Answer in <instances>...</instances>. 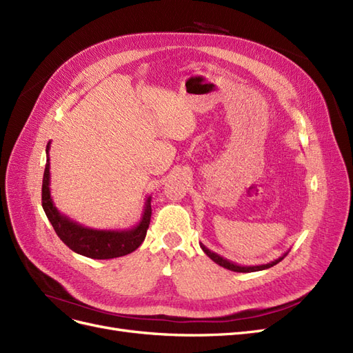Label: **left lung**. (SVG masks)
Returning a JSON list of instances; mask_svg holds the SVG:
<instances>
[{
	"label": "left lung",
	"instance_id": "left-lung-1",
	"mask_svg": "<svg viewBox=\"0 0 353 353\" xmlns=\"http://www.w3.org/2000/svg\"><path fill=\"white\" fill-rule=\"evenodd\" d=\"M200 248L203 249V252H205L213 262L218 263L219 266H223V268H227V270H230V271H234V272H256V271L268 270V268H271V266H274V265H276L279 262H281V261L285 258V256H287V253H288V252H285L283 256H280L279 259H275V261H272V262H270V263L243 266V265H237V263H234V262H231V261H228V259H225V258H222V256H219V254L215 253V252L209 250L205 244L200 243Z\"/></svg>",
	"mask_w": 353,
	"mask_h": 353
}]
</instances>
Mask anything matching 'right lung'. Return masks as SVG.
Listing matches in <instances>:
<instances>
[{
  "label": "right lung",
  "mask_w": 353,
  "mask_h": 353,
  "mask_svg": "<svg viewBox=\"0 0 353 353\" xmlns=\"http://www.w3.org/2000/svg\"><path fill=\"white\" fill-rule=\"evenodd\" d=\"M50 144H47V163L42 178V208L52 228L69 249L91 259H113L140 248L145 239L152 218V197L148 196L140 222L128 230H94L83 227L63 215L54 206L50 193Z\"/></svg>",
  "instance_id": "right-lung-1"
}]
</instances>
